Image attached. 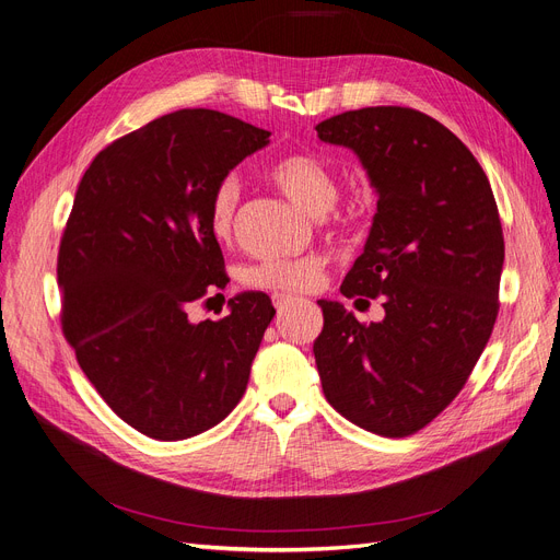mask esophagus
Here are the masks:
<instances>
[{
    "mask_svg": "<svg viewBox=\"0 0 560 560\" xmlns=\"http://www.w3.org/2000/svg\"><path fill=\"white\" fill-rule=\"evenodd\" d=\"M294 301H296L294 296H287V294H276V296H273V305L278 307V312H282L284 307H289Z\"/></svg>",
    "mask_w": 560,
    "mask_h": 560,
    "instance_id": "obj_1",
    "label": "esophagus"
}]
</instances>
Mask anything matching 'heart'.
<instances>
[{"label": "heart", "instance_id": "1", "mask_svg": "<svg viewBox=\"0 0 560 560\" xmlns=\"http://www.w3.org/2000/svg\"><path fill=\"white\" fill-rule=\"evenodd\" d=\"M264 174L271 184H276L294 205L310 213H324L338 197V184L324 161L312 153H284L273 163L264 167ZM238 207V184L236 178L225 176L213 186L209 195L207 222L209 230L218 241H225L232 234L234 213ZM243 280L268 289L278 294H299L312 289L322 280V259L319 257H276L259 261L245 268Z\"/></svg>", "mask_w": 560, "mask_h": 560}]
</instances>
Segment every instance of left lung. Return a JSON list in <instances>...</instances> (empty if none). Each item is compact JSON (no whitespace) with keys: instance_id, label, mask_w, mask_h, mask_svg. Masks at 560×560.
<instances>
[{"instance_id":"obj_1","label":"left lung","mask_w":560,"mask_h":560,"mask_svg":"<svg viewBox=\"0 0 560 560\" xmlns=\"http://www.w3.org/2000/svg\"><path fill=\"white\" fill-rule=\"evenodd\" d=\"M317 136L351 149L378 195L340 292L384 296L386 310L361 324L342 303L317 301L322 388L358 428L409 436L457 397L494 328L505 257L497 199L474 153L418 109H349Z\"/></svg>"}]
</instances>
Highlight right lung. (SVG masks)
I'll return each mask as SVG.
<instances>
[{"instance_id":"1","label":"right lung","mask_w":560,"mask_h":560,"mask_svg":"<svg viewBox=\"0 0 560 560\" xmlns=\"http://www.w3.org/2000/svg\"><path fill=\"white\" fill-rule=\"evenodd\" d=\"M268 138L178 109L105 147L78 186L57 259L61 328L107 407L151 439L211 430L248 386L271 299L236 294L218 322H190L188 307L230 282L209 195Z\"/></svg>"}]
</instances>
